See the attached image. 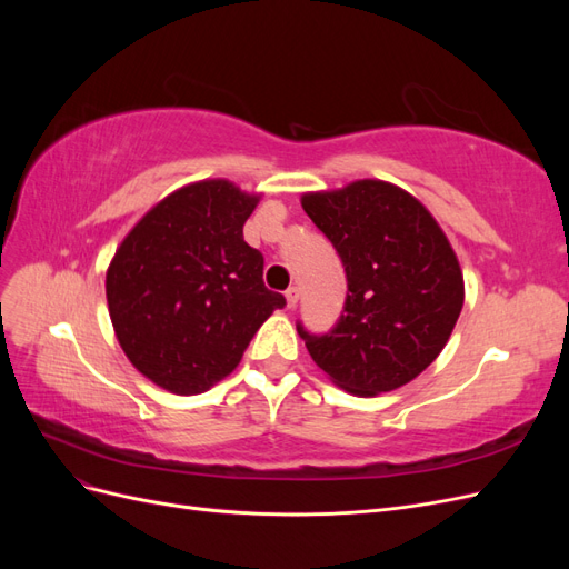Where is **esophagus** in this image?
Segmentation results:
<instances>
[{"label":"esophagus","mask_w":569,"mask_h":569,"mask_svg":"<svg viewBox=\"0 0 569 569\" xmlns=\"http://www.w3.org/2000/svg\"><path fill=\"white\" fill-rule=\"evenodd\" d=\"M284 297H287V306L295 308V306L299 303V287H289V289L284 291Z\"/></svg>","instance_id":"34e87169"}]
</instances>
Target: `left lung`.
I'll list each match as a JSON object with an SVG mask.
<instances>
[{
  "label": "left lung",
  "instance_id": "1",
  "mask_svg": "<svg viewBox=\"0 0 569 569\" xmlns=\"http://www.w3.org/2000/svg\"><path fill=\"white\" fill-rule=\"evenodd\" d=\"M301 206L337 249L349 282L330 332L297 325L316 366L353 396L416 380L446 347L465 301L458 256L439 222L385 180L306 192Z\"/></svg>",
  "mask_w": 569,
  "mask_h": 569
}]
</instances>
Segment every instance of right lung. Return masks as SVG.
Wrapping results in <instances>:
<instances>
[{"label":"right lung","mask_w":569,"mask_h":569,"mask_svg":"<svg viewBox=\"0 0 569 569\" xmlns=\"http://www.w3.org/2000/svg\"><path fill=\"white\" fill-rule=\"evenodd\" d=\"M258 194L199 180L149 209L107 270L113 332L147 380L180 396L209 391L287 301L263 284V256L244 242Z\"/></svg>","instance_id":"obj_1"}]
</instances>
